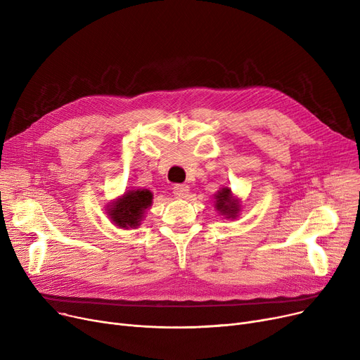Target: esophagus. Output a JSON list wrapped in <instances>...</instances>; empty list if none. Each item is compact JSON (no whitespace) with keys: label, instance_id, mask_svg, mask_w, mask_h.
<instances>
[{"label":"esophagus","instance_id":"34e87169","mask_svg":"<svg viewBox=\"0 0 360 360\" xmlns=\"http://www.w3.org/2000/svg\"><path fill=\"white\" fill-rule=\"evenodd\" d=\"M188 193H190V186L185 185V184H176L174 186V194L178 198H185L188 195Z\"/></svg>","mask_w":360,"mask_h":360}]
</instances>
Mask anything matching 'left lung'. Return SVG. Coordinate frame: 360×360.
I'll return each instance as SVG.
<instances>
[{"label":"left lung","instance_id":"left-lung-1","mask_svg":"<svg viewBox=\"0 0 360 360\" xmlns=\"http://www.w3.org/2000/svg\"><path fill=\"white\" fill-rule=\"evenodd\" d=\"M214 209L224 219H236L240 213V200L232 193L229 186L219 188V191L214 194Z\"/></svg>","mask_w":360,"mask_h":360}]
</instances>
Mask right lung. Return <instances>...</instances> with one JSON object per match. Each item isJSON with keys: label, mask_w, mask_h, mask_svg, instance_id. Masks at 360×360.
<instances>
[{"label": "right lung", "mask_w": 360, "mask_h": 360, "mask_svg": "<svg viewBox=\"0 0 360 360\" xmlns=\"http://www.w3.org/2000/svg\"><path fill=\"white\" fill-rule=\"evenodd\" d=\"M153 202V194L146 188H132L109 202L105 209L110 221L120 229H136L141 224L146 210Z\"/></svg>", "instance_id": "obj_1"}]
</instances>
